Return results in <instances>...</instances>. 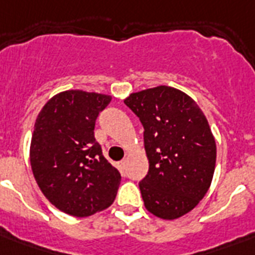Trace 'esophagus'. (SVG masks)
I'll list each match as a JSON object with an SVG mask.
<instances>
[{"instance_id":"1","label":"esophagus","mask_w":255,"mask_h":255,"mask_svg":"<svg viewBox=\"0 0 255 255\" xmlns=\"http://www.w3.org/2000/svg\"><path fill=\"white\" fill-rule=\"evenodd\" d=\"M126 164H127V161H126V160H123V161H120V163L118 164V167H119L120 172H124V169H126Z\"/></svg>"}]
</instances>
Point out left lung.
<instances>
[{
  "mask_svg": "<svg viewBox=\"0 0 255 255\" xmlns=\"http://www.w3.org/2000/svg\"><path fill=\"white\" fill-rule=\"evenodd\" d=\"M144 127L149 169L139 182L148 212L176 220L196 208L209 189L216 140L201 108L177 88L159 86L124 100Z\"/></svg>",
  "mask_w": 255,
  "mask_h": 255,
  "instance_id": "1",
  "label": "left lung"
}]
</instances>
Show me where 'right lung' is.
Returning a JSON list of instances; mask_svg holds the SVG:
<instances>
[{
  "label": "right lung",
  "mask_w": 255,
  "mask_h": 255,
  "mask_svg": "<svg viewBox=\"0 0 255 255\" xmlns=\"http://www.w3.org/2000/svg\"><path fill=\"white\" fill-rule=\"evenodd\" d=\"M111 96L69 90L53 96L34 124L30 164L45 197L62 212L88 217L116 197L119 170L95 140L96 118Z\"/></svg>",
  "instance_id": "obj_1"
}]
</instances>
